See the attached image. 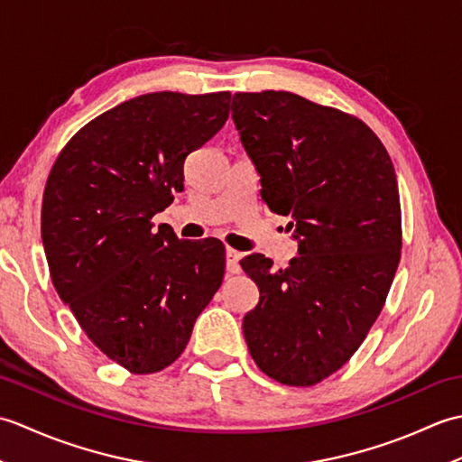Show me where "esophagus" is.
Wrapping results in <instances>:
<instances>
[{"label": "esophagus", "mask_w": 462, "mask_h": 462, "mask_svg": "<svg viewBox=\"0 0 462 462\" xmlns=\"http://www.w3.org/2000/svg\"><path fill=\"white\" fill-rule=\"evenodd\" d=\"M240 258H242V254L238 250L226 248V270H228L230 273H240L242 272Z\"/></svg>", "instance_id": "obj_1"}]
</instances>
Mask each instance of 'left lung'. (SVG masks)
<instances>
[{"label":"left lung","instance_id":"left-lung-1","mask_svg":"<svg viewBox=\"0 0 462 462\" xmlns=\"http://www.w3.org/2000/svg\"><path fill=\"white\" fill-rule=\"evenodd\" d=\"M232 119L256 166L262 200L282 216L298 256L286 270L250 254L260 290L242 329L256 365L283 385L336 373L375 323L401 258L393 162L356 116L288 91L236 93Z\"/></svg>","mask_w":462,"mask_h":462}]
</instances>
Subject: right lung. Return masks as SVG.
I'll list each match as a JSON object with an SVG mask.
<instances>
[{"label":"right lung","instance_id":"right-lung-1","mask_svg":"<svg viewBox=\"0 0 462 462\" xmlns=\"http://www.w3.org/2000/svg\"><path fill=\"white\" fill-rule=\"evenodd\" d=\"M230 93H149L67 143L49 174L42 240L53 286L106 357L136 375L184 351L224 278V246L151 218L184 189V161L218 133Z\"/></svg>","mask_w":462,"mask_h":462}]
</instances>
